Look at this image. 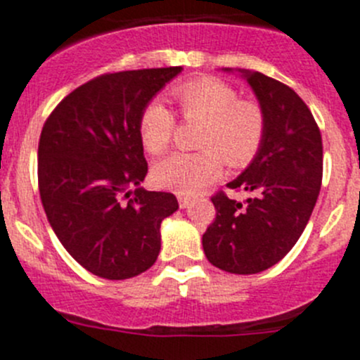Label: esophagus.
<instances>
[{
  "mask_svg": "<svg viewBox=\"0 0 360 360\" xmlns=\"http://www.w3.org/2000/svg\"><path fill=\"white\" fill-rule=\"evenodd\" d=\"M178 205H180V208H187L191 205V198L180 196L178 198Z\"/></svg>",
  "mask_w": 360,
  "mask_h": 360,
  "instance_id": "34e87169",
  "label": "esophagus"
}]
</instances>
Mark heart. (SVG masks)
<instances>
[{
  "label": "heart",
  "mask_w": 360,
  "mask_h": 360,
  "mask_svg": "<svg viewBox=\"0 0 360 360\" xmlns=\"http://www.w3.org/2000/svg\"><path fill=\"white\" fill-rule=\"evenodd\" d=\"M186 120L205 122L200 136L203 150L173 153L159 160L152 180L162 189L178 194H194L221 174L222 164L240 167L259 152L266 134V118L262 105L240 101L231 84L215 77L186 81L171 90ZM139 139L152 155L166 152L176 131V116L160 101L146 104L139 116Z\"/></svg>",
  "instance_id": "obj_1"
}]
</instances>
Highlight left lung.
I'll return each instance as SVG.
<instances>
[{
	"mask_svg": "<svg viewBox=\"0 0 360 360\" xmlns=\"http://www.w3.org/2000/svg\"><path fill=\"white\" fill-rule=\"evenodd\" d=\"M266 118L263 145L228 187L252 194L242 207L219 191L203 235L208 262L231 274H258L285 258L302 235L321 187V134L306 102L262 72L242 70Z\"/></svg>",
	"mask_w": 360,
	"mask_h": 360,
	"instance_id": "obj_1",
	"label": "left lung"
}]
</instances>
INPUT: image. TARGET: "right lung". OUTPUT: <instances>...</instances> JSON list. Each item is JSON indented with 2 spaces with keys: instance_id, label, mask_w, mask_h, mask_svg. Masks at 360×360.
<instances>
[{
  "instance_id": "add662e5",
  "label": "right lung",
  "mask_w": 360,
  "mask_h": 360,
  "mask_svg": "<svg viewBox=\"0 0 360 360\" xmlns=\"http://www.w3.org/2000/svg\"><path fill=\"white\" fill-rule=\"evenodd\" d=\"M182 67L102 74L47 116L39 141V191L47 221L75 262L104 279H129L155 263L171 193L145 191L139 116ZM136 186L134 191H129Z\"/></svg>"
}]
</instances>
